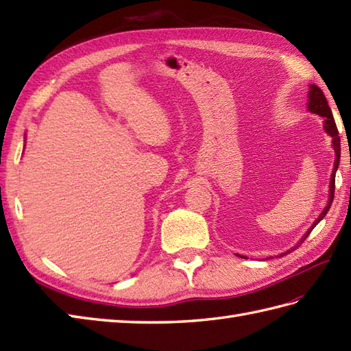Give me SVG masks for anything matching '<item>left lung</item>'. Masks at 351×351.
I'll return each instance as SVG.
<instances>
[{
  "mask_svg": "<svg viewBox=\"0 0 351 351\" xmlns=\"http://www.w3.org/2000/svg\"><path fill=\"white\" fill-rule=\"evenodd\" d=\"M308 108L312 111V113H315L318 116L324 117V130L326 132L329 134V136L332 137V143H333V147H335V154H337V158H335V169H333V173H332V178H330V196H329V202H327V206L324 208V211L319 214V217L315 220L314 225H312V228L308 230L306 235H304L302 238V241L295 245V247H299V245L306 240L308 235L312 232V229H314L319 220H322L324 215L327 214V211L330 210V205L333 202V196H335V173H337V169H338V164H339V158H341V138L338 136V128H337V123H335V119H333V114H332V110L329 107V104H327V99L326 96L323 93L322 88H319L318 86L312 84L311 86V90H309V102H308ZM294 247V249H295ZM291 249V250H294ZM289 253V252H287ZM283 256V255H280Z\"/></svg>",
  "mask_w": 351,
  "mask_h": 351,
  "instance_id": "1",
  "label": "left lung"
}]
</instances>
